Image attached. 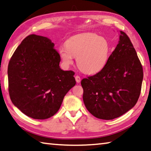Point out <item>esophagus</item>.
<instances>
[{
  "label": "esophagus",
  "instance_id": "esophagus-1",
  "mask_svg": "<svg viewBox=\"0 0 151 151\" xmlns=\"http://www.w3.org/2000/svg\"><path fill=\"white\" fill-rule=\"evenodd\" d=\"M75 79H76V81L77 83H80V81H81V78H80V77H79V76H76L75 77Z\"/></svg>",
  "mask_w": 151,
  "mask_h": 151
}]
</instances>
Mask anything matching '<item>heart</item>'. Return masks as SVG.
Returning <instances> with one entry per match:
<instances>
[{
  "mask_svg": "<svg viewBox=\"0 0 151 151\" xmlns=\"http://www.w3.org/2000/svg\"><path fill=\"white\" fill-rule=\"evenodd\" d=\"M66 47H60L58 52L64 64L70 66L73 57L82 72L94 74L101 71L107 63L110 46L106 39L95 33H85L70 38Z\"/></svg>",
  "mask_w": 151,
  "mask_h": 151,
  "instance_id": "1",
  "label": "heart"
}]
</instances>
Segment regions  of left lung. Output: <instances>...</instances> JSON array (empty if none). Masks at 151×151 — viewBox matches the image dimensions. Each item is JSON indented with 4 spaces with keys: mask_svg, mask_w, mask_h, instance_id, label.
Masks as SVG:
<instances>
[{
    "mask_svg": "<svg viewBox=\"0 0 151 151\" xmlns=\"http://www.w3.org/2000/svg\"><path fill=\"white\" fill-rule=\"evenodd\" d=\"M143 78V67L129 37L120 31V40L106 66L81 84L88 111L102 120L124 114L137 103Z\"/></svg>",
    "mask_w": 151,
    "mask_h": 151,
    "instance_id": "1",
    "label": "left lung"
}]
</instances>
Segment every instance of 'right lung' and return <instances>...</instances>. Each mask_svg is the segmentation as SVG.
<instances>
[{
  "instance_id": "right-lung-1",
  "label": "right lung",
  "mask_w": 151,
  "mask_h": 151,
  "mask_svg": "<svg viewBox=\"0 0 151 151\" xmlns=\"http://www.w3.org/2000/svg\"><path fill=\"white\" fill-rule=\"evenodd\" d=\"M54 47L47 37L29 35L8 64L11 101L24 114L37 120L55 115L64 96L76 83L73 71L60 69V56Z\"/></svg>"
}]
</instances>
